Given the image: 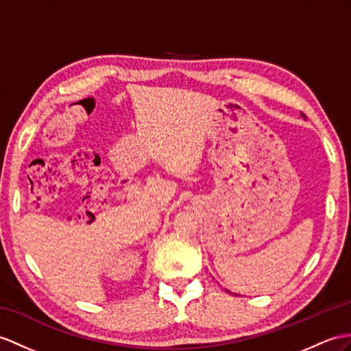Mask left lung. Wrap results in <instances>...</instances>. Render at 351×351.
<instances>
[{
	"label": "left lung",
	"instance_id": "8db88e82",
	"mask_svg": "<svg viewBox=\"0 0 351 351\" xmlns=\"http://www.w3.org/2000/svg\"><path fill=\"white\" fill-rule=\"evenodd\" d=\"M301 116H302V117H306V116H304V113H301Z\"/></svg>",
	"mask_w": 351,
	"mask_h": 351
}]
</instances>
